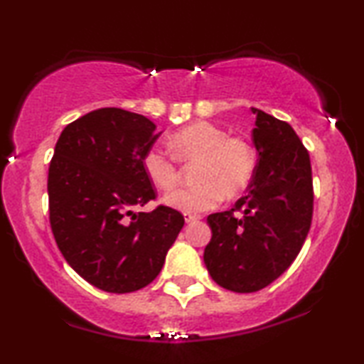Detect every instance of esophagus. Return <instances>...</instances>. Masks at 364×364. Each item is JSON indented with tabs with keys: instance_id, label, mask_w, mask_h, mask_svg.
<instances>
[{
	"instance_id": "esophagus-1",
	"label": "esophagus",
	"mask_w": 364,
	"mask_h": 364,
	"mask_svg": "<svg viewBox=\"0 0 364 364\" xmlns=\"http://www.w3.org/2000/svg\"><path fill=\"white\" fill-rule=\"evenodd\" d=\"M183 218H186V223H193V222H197L200 217L192 215V213H186V215H183Z\"/></svg>"
}]
</instances>
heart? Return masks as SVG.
<instances>
[{"instance_id":"heart-1","label":"heart","mask_w":364,"mask_h":364,"mask_svg":"<svg viewBox=\"0 0 364 364\" xmlns=\"http://www.w3.org/2000/svg\"><path fill=\"white\" fill-rule=\"evenodd\" d=\"M173 156L182 162H198L197 186L177 188L162 198L164 205L183 213L215 208L223 196L232 198L245 191L255 172V154L242 137H232L210 122H193L168 139ZM142 171L152 186L168 191L177 183L178 168L172 156L151 147L142 157Z\"/></svg>"}]
</instances>
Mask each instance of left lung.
<instances>
[{
  "label": "left lung",
  "instance_id": "8db88e82",
  "mask_svg": "<svg viewBox=\"0 0 364 364\" xmlns=\"http://www.w3.org/2000/svg\"><path fill=\"white\" fill-rule=\"evenodd\" d=\"M258 162L235 208L207 217L203 262L212 280L237 293L258 291L291 265L308 235L313 182L308 151L288 122L252 109ZM241 212L232 215V210Z\"/></svg>",
  "mask_w": 364,
  "mask_h": 364
}]
</instances>
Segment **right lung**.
I'll use <instances>...</instances> for the list:
<instances>
[{
	"mask_svg": "<svg viewBox=\"0 0 364 364\" xmlns=\"http://www.w3.org/2000/svg\"><path fill=\"white\" fill-rule=\"evenodd\" d=\"M159 136L141 114L102 107L68 124L54 147L48 176L53 235L73 270L99 290L147 287L183 227L173 208L132 212L156 198L142 157Z\"/></svg>",
	"mask_w": 364,
	"mask_h": 364,
	"instance_id": "obj_1",
	"label": "right lung"
}]
</instances>
